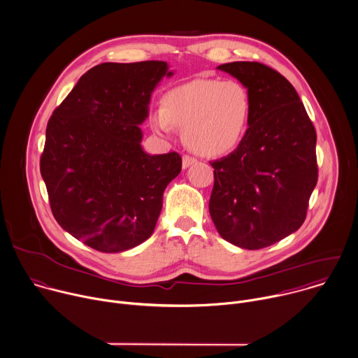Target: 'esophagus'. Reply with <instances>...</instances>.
<instances>
[{
  "label": "esophagus",
  "instance_id": "obj_1",
  "mask_svg": "<svg viewBox=\"0 0 358 358\" xmlns=\"http://www.w3.org/2000/svg\"><path fill=\"white\" fill-rule=\"evenodd\" d=\"M197 162V159L194 158V157H190V155H183V158H182V166L186 169V168H189L190 165H193V164H196Z\"/></svg>",
  "mask_w": 358,
  "mask_h": 358
}]
</instances>
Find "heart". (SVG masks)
<instances>
[{"label":"heart","instance_id":"heart-1","mask_svg":"<svg viewBox=\"0 0 358 358\" xmlns=\"http://www.w3.org/2000/svg\"><path fill=\"white\" fill-rule=\"evenodd\" d=\"M250 113L246 88L234 80H193L165 94L151 113L152 129L164 136L183 129L186 144L197 154L215 157L242 140Z\"/></svg>","mask_w":358,"mask_h":358}]
</instances>
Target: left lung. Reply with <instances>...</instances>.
<instances>
[{"label": "left lung", "instance_id": "left-lung-1", "mask_svg": "<svg viewBox=\"0 0 358 358\" xmlns=\"http://www.w3.org/2000/svg\"><path fill=\"white\" fill-rule=\"evenodd\" d=\"M248 90V130L229 155L210 162V215L218 234L262 249L295 232L317 182L316 131L289 81L257 62L218 66Z\"/></svg>", "mask_w": 358, "mask_h": 358}]
</instances>
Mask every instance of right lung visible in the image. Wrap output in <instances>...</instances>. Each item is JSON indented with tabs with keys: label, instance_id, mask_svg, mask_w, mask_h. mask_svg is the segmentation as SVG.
I'll return each instance as SVG.
<instances>
[{
	"label": "right lung",
	"instance_id": "right-lung-1",
	"mask_svg": "<svg viewBox=\"0 0 358 358\" xmlns=\"http://www.w3.org/2000/svg\"><path fill=\"white\" fill-rule=\"evenodd\" d=\"M165 62L102 63L87 71L49 119L41 157L52 213L63 229L105 253L151 236L164 190L182 169L172 151L148 155L138 127Z\"/></svg>",
	"mask_w": 358,
	"mask_h": 358
}]
</instances>
